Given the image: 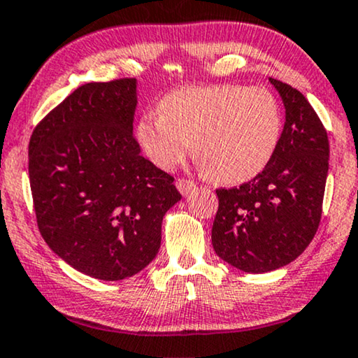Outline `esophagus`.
Wrapping results in <instances>:
<instances>
[{
	"mask_svg": "<svg viewBox=\"0 0 358 358\" xmlns=\"http://www.w3.org/2000/svg\"><path fill=\"white\" fill-rule=\"evenodd\" d=\"M194 181H191V180H185V178H180V180H177V188H178V191L183 196H186L189 193V191H193L194 189Z\"/></svg>",
	"mask_w": 358,
	"mask_h": 358,
	"instance_id": "1",
	"label": "esophagus"
}]
</instances>
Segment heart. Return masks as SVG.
Instances as JSON below:
<instances>
[{
	"label": "heart",
	"mask_w": 358,
	"mask_h": 358,
	"mask_svg": "<svg viewBox=\"0 0 358 358\" xmlns=\"http://www.w3.org/2000/svg\"><path fill=\"white\" fill-rule=\"evenodd\" d=\"M160 110L141 117L138 139L164 170L183 162L194 141L215 180L241 183L263 172L280 139V107L266 87L191 85L165 95Z\"/></svg>",
	"instance_id": "b5f03b06"
}]
</instances>
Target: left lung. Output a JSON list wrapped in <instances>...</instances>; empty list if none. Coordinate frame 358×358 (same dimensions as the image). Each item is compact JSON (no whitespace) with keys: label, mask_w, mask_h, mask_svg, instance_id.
Returning a JSON list of instances; mask_svg holds the SVG:
<instances>
[{"label":"left lung","mask_w":358,"mask_h":358,"mask_svg":"<svg viewBox=\"0 0 358 358\" xmlns=\"http://www.w3.org/2000/svg\"><path fill=\"white\" fill-rule=\"evenodd\" d=\"M285 107L273 159L238 188L215 189L213 246L245 273L279 269L303 253L318 230L329 169L328 133L305 95L269 78Z\"/></svg>","instance_id":"left-lung-1"}]
</instances>
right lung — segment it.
<instances>
[{
    "label": "right lung",
    "mask_w": 358,
    "mask_h": 358,
    "mask_svg": "<svg viewBox=\"0 0 358 358\" xmlns=\"http://www.w3.org/2000/svg\"><path fill=\"white\" fill-rule=\"evenodd\" d=\"M136 79L69 94L29 143L35 217L47 245L79 273L122 280L155 258L162 219L181 194L141 155L133 134Z\"/></svg>",
    "instance_id": "obj_1"
}]
</instances>
